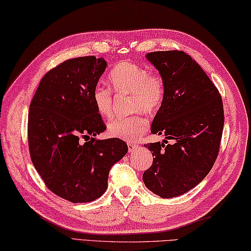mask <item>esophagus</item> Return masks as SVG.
I'll use <instances>...</instances> for the list:
<instances>
[{"instance_id":"34e87169","label":"esophagus","mask_w":251,"mask_h":251,"mask_svg":"<svg viewBox=\"0 0 251 251\" xmlns=\"http://www.w3.org/2000/svg\"><path fill=\"white\" fill-rule=\"evenodd\" d=\"M136 149H138V145L136 144L127 143V151H129V152H133V151H135Z\"/></svg>"}]
</instances>
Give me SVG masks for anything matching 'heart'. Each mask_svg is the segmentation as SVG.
<instances>
[{
    "label": "heart",
    "instance_id": "b5f03b06",
    "mask_svg": "<svg viewBox=\"0 0 251 251\" xmlns=\"http://www.w3.org/2000/svg\"><path fill=\"white\" fill-rule=\"evenodd\" d=\"M108 81L116 93L130 94L131 110H143L149 115L158 111L166 95V83L162 74L129 61L115 65L108 74ZM93 100L102 117L112 116L113 94L109 87L97 85L93 92ZM148 126L145 117L135 112L112 119L108 125V133L112 138L133 142L148 130Z\"/></svg>",
    "mask_w": 251,
    "mask_h": 251
}]
</instances>
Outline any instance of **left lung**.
<instances>
[{"label":"left lung","instance_id":"8db88e82","mask_svg":"<svg viewBox=\"0 0 251 251\" xmlns=\"http://www.w3.org/2000/svg\"><path fill=\"white\" fill-rule=\"evenodd\" d=\"M146 58L166 83L151 132L165 134L173 143L144 144L154 158L143 181L155 195L168 199L191 190L213 167L224 129L223 100L204 70L184 51H155Z\"/></svg>","mask_w":251,"mask_h":251}]
</instances>
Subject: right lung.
Wrapping results in <instances>:
<instances>
[{"instance_id": "add662e5", "label": "right lung", "mask_w": 251, "mask_h": 251, "mask_svg": "<svg viewBox=\"0 0 251 251\" xmlns=\"http://www.w3.org/2000/svg\"><path fill=\"white\" fill-rule=\"evenodd\" d=\"M106 67L94 55L64 61L45 74L29 106L31 162L47 188L73 203L100 197L111 167L127 152L120 139L95 138L106 130L93 100Z\"/></svg>"}]
</instances>
